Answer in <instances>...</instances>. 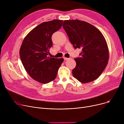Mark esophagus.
<instances>
[{
    "instance_id": "obj_1",
    "label": "esophagus",
    "mask_w": 124,
    "mask_h": 124,
    "mask_svg": "<svg viewBox=\"0 0 124 124\" xmlns=\"http://www.w3.org/2000/svg\"><path fill=\"white\" fill-rule=\"evenodd\" d=\"M63 58H64V60H68V59H69V58H66V57H64Z\"/></svg>"
}]
</instances>
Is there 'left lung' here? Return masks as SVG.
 <instances>
[{
  "label": "left lung",
  "mask_w": 124,
  "mask_h": 124,
  "mask_svg": "<svg viewBox=\"0 0 124 124\" xmlns=\"http://www.w3.org/2000/svg\"><path fill=\"white\" fill-rule=\"evenodd\" d=\"M62 25L74 48L82 49L81 57L75 59L73 77L82 83L95 80L108 63L109 53L105 37L94 26L86 22L64 21Z\"/></svg>",
  "instance_id": "obj_1"
}]
</instances>
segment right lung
Returning <instances> with one entry per match:
<instances>
[{
    "label": "right lung",
    "mask_w": 124,
    "mask_h": 124,
    "mask_svg": "<svg viewBox=\"0 0 124 124\" xmlns=\"http://www.w3.org/2000/svg\"><path fill=\"white\" fill-rule=\"evenodd\" d=\"M63 21L54 19L41 23L25 37L19 50V56L26 71L34 80L48 83L54 80L63 58H51L52 36L59 30Z\"/></svg>",
    "instance_id": "1"
}]
</instances>
